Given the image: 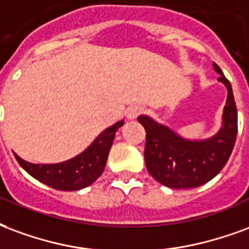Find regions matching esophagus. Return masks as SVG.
<instances>
[{
  "mask_svg": "<svg viewBox=\"0 0 249 249\" xmlns=\"http://www.w3.org/2000/svg\"><path fill=\"white\" fill-rule=\"evenodd\" d=\"M143 111V106L141 105H132L126 110V117L128 119H135V118Z\"/></svg>",
  "mask_w": 249,
  "mask_h": 249,
  "instance_id": "1",
  "label": "esophagus"
}]
</instances>
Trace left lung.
<instances>
[{
	"label": "left lung",
	"instance_id": "left-lung-1",
	"mask_svg": "<svg viewBox=\"0 0 249 249\" xmlns=\"http://www.w3.org/2000/svg\"><path fill=\"white\" fill-rule=\"evenodd\" d=\"M228 90L220 130L206 141H188L147 115L138 117L146 130L144 160L150 175L163 186L195 188L210 182L226 166L237 135V110L230 81L213 63Z\"/></svg>",
	"mask_w": 249,
	"mask_h": 249
}]
</instances>
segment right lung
Listing matches in <instances>:
<instances>
[{"label":"right lung","mask_w":249,"mask_h":249,"mask_svg":"<svg viewBox=\"0 0 249 249\" xmlns=\"http://www.w3.org/2000/svg\"><path fill=\"white\" fill-rule=\"evenodd\" d=\"M121 126H123V121L106 128L85 151L66 162L33 164L21 159L17 154L14 157L25 171L43 184L59 191H77L90 186L102 175L115 132Z\"/></svg>","instance_id":"1"}]
</instances>
